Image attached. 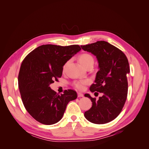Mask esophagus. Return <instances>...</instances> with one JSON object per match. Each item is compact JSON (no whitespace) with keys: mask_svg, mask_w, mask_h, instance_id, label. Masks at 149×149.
I'll return each instance as SVG.
<instances>
[{"mask_svg":"<svg viewBox=\"0 0 149 149\" xmlns=\"http://www.w3.org/2000/svg\"><path fill=\"white\" fill-rule=\"evenodd\" d=\"M78 97H83L84 95H83V94H82L81 93H78Z\"/></svg>","mask_w":149,"mask_h":149,"instance_id":"34e87169","label":"esophagus"}]
</instances>
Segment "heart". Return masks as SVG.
Segmentation results:
<instances>
[{
    "mask_svg": "<svg viewBox=\"0 0 149 149\" xmlns=\"http://www.w3.org/2000/svg\"><path fill=\"white\" fill-rule=\"evenodd\" d=\"M78 61L85 68L89 66H93L94 62L93 56L89 53H82L78 56ZM89 81L88 79H82L79 81H76L74 83L75 88L78 89L83 90L84 89L85 86L89 84Z\"/></svg>",
    "mask_w": 149,
    "mask_h": 149,
    "instance_id": "obj_1",
    "label": "heart"
}]
</instances>
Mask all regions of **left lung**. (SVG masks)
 <instances>
[{
  "mask_svg": "<svg viewBox=\"0 0 149 149\" xmlns=\"http://www.w3.org/2000/svg\"><path fill=\"white\" fill-rule=\"evenodd\" d=\"M84 51L91 52L97 58L99 71L90 91L102 96L97 100L89 94L84 96L90 98L92 107L84 112L87 120L94 124H106L119 116L127 96L129 73V61L120 49L105 41L81 46Z\"/></svg>",
  "mask_w": 149,
  "mask_h": 149,
  "instance_id": "obj_1",
  "label": "left lung"
}]
</instances>
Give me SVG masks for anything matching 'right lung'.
<instances>
[{
    "label": "right lung",
    "instance_id": "obj_1",
    "mask_svg": "<svg viewBox=\"0 0 149 149\" xmlns=\"http://www.w3.org/2000/svg\"><path fill=\"white\" fill-rule=\"evenodd\" d=\"M80 50L78 45H43L22 61L18 77L22 100L26 110L39 123L45 125L58 123L68 103L77 98L74 90H65L59 95L49 84L61 77L65 64Z\"/></svg>",
    "mask_w": 149,
    "mask_h": 149
}]
</instances>
